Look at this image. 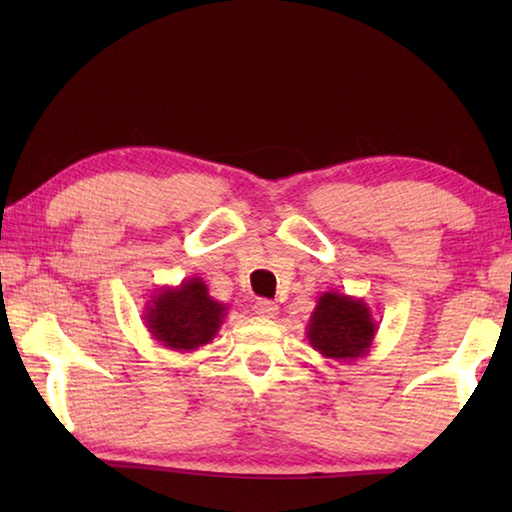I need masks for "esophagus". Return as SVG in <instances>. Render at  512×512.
<instances>
[{
  "label": "esophagus",
  "instance_id": "34e87169",
  "mask_svg": "<svg viewBox=\"0 0 512 512\" xmlns=\"http://www.w3.org/2000/svg\"><path fill=\"white\" fill-rule=\"evenodd\" d=\"M255 314L262 316V318H275L280 314V307L275 305L271 300H257L255 302Z\"/></svg>",
  "mask_w": 512,
  "mask_h": 512
}]
</instances>
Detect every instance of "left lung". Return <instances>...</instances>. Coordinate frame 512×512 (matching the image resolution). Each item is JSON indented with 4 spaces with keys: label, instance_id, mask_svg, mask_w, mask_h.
Listing matches in <instances>:
<instances>
[{
    "label": "left lung",
    "instance_id": "left-lung-1",
    "mask_svg": "<svg viewBox=\"0 0 512 512\" xmlns=\"http://www.w3.org/2000/svg\"><path fill=\"white\" fill-rule=\"evenodd\" d=\"M377 329V320L361 298L325 291L309 316L307 339L320 357L352 363L368 357Z\"/></svg>",
    "mask_w": 512,
    "mask_h": 512
}]
</instances>
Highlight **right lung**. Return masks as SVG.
Segmentation results:
<instances>
[{"label": "right lung", "instance_id": "1", "mask_svg": "<svg viewBox=\"0 0 512 512\" xmlns=\"http://www.w3.org/2000/svg\"><path fill=\"white\" fill-rule=\"evenodd\" d=\"M228 305L207 293L201 277H187L178 287L155 289L144 305V325L151 339L173 352H194L212 343Z\"/></svg>", "mask_w": 512, "mask_h": 512}]
</instances>
